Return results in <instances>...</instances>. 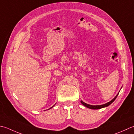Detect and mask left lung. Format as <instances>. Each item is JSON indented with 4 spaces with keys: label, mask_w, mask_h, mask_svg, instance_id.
I'll return each mask as SVG.
<instances>
[{
    "label": "left lung",
    "mask_w": 134,
    "mask_h": 134,
    "mask_svg": "<svg viewBox=\"0 0 134 134\" xmlns=\"http://www.w3.org/2000/svg\"><path fill=\"white\" fill-rule=\"evenodd\" d=\"M119 93H118L117 95L116 96H115V98L114 99H113L111 101H110L109 102H108V103H107L102 104V105H96V106L91 105V104H88L87 103H85V102H83L82 100H81V103H82L83 106H85V107H88V108H89V109H102V108H103V107L109 106L110 104H111L113 103V102L115 100V99H116L118 95H119Z\"/></svg>",
    "instance_id": "1"
}]
</instances>
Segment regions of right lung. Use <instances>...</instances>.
Here are the masks:
<instances>
[{"label": "right lung", "mask_w": 134, "mask_h": 134, "mask_svg": "<svg viewBox=\"0 0 134 134\" xmlns=\"http://www.w3.org/2000/svg\"><path fill=\"white\" fill-rule=\"evenodd\" d=\"M53 106H52V107H51V108H50V109H51V108H52V107H53ZM49 109H48V110H49Z\"/></svg>", "instance_id": "add662e5"}]
</instances>
